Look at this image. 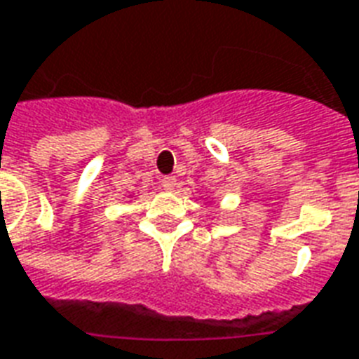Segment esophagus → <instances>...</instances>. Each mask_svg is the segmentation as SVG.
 <instances>
[{"label":"esophagus","mask_w":359,"mask_h":359,"mask_svg":"<svg viewBox=\"0 0 359 359\" xmlns=\"http://www.w3.org/2000/svg\"><path fill=\"white\" fill-rule=\"evenodd\" d=\"M161 184H163L165 190L171 192V190H175V187H177V179H175V177H163V179H161Z\"/></svg>","instance_id":"34e87169"}]
</instances>
